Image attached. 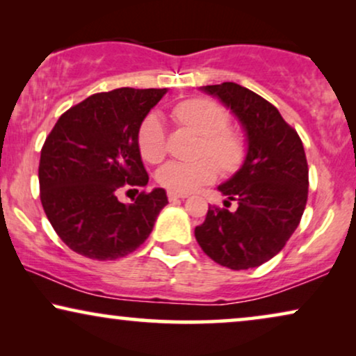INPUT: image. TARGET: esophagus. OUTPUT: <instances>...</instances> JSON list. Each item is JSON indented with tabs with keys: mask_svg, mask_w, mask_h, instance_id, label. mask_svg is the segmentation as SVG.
Wrapping results in <instances>:
<instances>
[{
	"mask_svg": "<svg viewBox=\"0 0 356 356\" xmlns=\"http://www.w3.org/2000/svg\"><path fill=\"white\" fill-rule=\"evenodd\" d=\"M188 194L186 193H175V191H168V199L170 201H177V199H186Z\"/></svg>",
	"mask_w": 356,
	"mask_h": 356,
	"instance_id": "esophagus-1",
	"label": "esophagus"
}]
</instances>
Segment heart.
Here are the masks:
<instances>
[{"instance_id": "heart-1", "label": "heart", "mask_w": 356, "mask_h": 356, "mask_svg": "<svg viewBox=\"0 0 356 356\" xmlns=\"http://www.w3.org/2000/svg\"><path fill=\"white\" fill-rule=\"evenodd\" d=\"M173 115L177 120L204 136V157L196 162L170 160L160 167L157 181L163 188L175 193H191L204 184L212 183L217 178L218 165L223 170H233L243 157V143L240 136L227 129L228 113L222 105L209 99H191L177 105ZM138 145L140 155L147 162H160L167 152L165 143V124L160 115L152 113L143 121L138 134Z\"/></svg>"}]
</instances>
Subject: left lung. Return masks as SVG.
<instances>
[{"mask_svg": "<svg viewBox=\"0 0 356 356\" xmlns=\"http://www.w3.org/2000/svg\"><path fill=\"white\" fill-rule=\"evenodd\" d=\"M241 124L246 155L232 178L217 189L238 209L209 206L194 236L217 264L251 269L279 254L298 227L308 199V162L296 131L261 95L235 82L204 86Z\"/></svg>", "mask_w": 356, "mask_h": 356, "instance_id": "left-lung-1", "label": "left lung"}]
</instances>
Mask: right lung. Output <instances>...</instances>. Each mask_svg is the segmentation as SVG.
Wrapping results in <instances>:
<instances>
[{
	"mask_svg": "<svg viewBox=\"0 0 356 356\" xmlns=\"http://www.w3.org/2000/svg\"><path fill=\"white\" fill-rule=\"evenodd\" d=\"M167 89L121 87L87 97L60 116L42 147L40 199L58 236L97 261L128 256L147 240L168 204L163 188L118 201L121 188H143L139 128Z\"/></svg>",
	"mask_w": 356,
	"mask_h": 356,
	"instance_id": "right-lung-1",
	"label": "right lung"
}]
</instances>
